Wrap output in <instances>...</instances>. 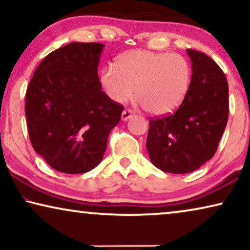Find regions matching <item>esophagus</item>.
Instances as JSON below:
<instances>
[{
	"mask_svg": "<svg viewBox=\"0 0 250 250\" xmlns=\"http://www.w3.org/2000/svg\"><path fill=\"white\" fill-rule=\"evenodd\" d=\"M133 116V111L131 109H125L124 111L122 112V119L123 121H127L128 118H131Z\"/></svg>",
	"mask_w": 250,
	"mask_h": 250,
	"instance_id": "esophagus-1",
	"label": "esophagus"
}]
</instances>
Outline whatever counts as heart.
<instances>
[{
	"instance_id": "b5f03b06",
	"label": "heart",
	"mask_w": 250,
	"mask_h": 250,
	"mask_svg": "<svg viewBox=\"0 0 250 250\" xmlns=\"http://www.w3.org/2000/svg\"><path fill=\"white\" fill-rule=\"evenodd\" d=\"M101 70L100 82L112 101L135 97L149 114L167 115L180 107L191 84V64L181 54L133 50Z\"/></svg>"
}]
</instances>
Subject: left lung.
I'll return each instance as SVG.
<instances>
[{
	"label": "left lung",
	"instance_id": "obj_1",
	"mask_svg": "<svg viewBox=\"0 0 250 250\" xmlns=\"http://www.w3.org/2000/svg\"><path fill=\"white\" fill-rule=\"evenodd\" d=\"M192 62L189 92L173 114L149 119L146 150L166 173L186 174L215 155L229 117V85L218 64L203 52L187 50Z\"/></svg>",
	"mask_w": 250,
	"mask_h": 250
}]
</instances>
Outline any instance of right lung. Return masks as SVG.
I'll use <instances>...</instances> for the list:
<instances>
[{"instance_id":"obj_1","label":"right lung","mask_w":250,"mask_h":250,"mask_svg":"<svg viewBox=\"0 0 250 250\" xmlns=\"http://www.w3.org/2000/svg\"><path fill=\"white\" fill-rule=\"evenodd\" d=\"M101 43L73 42L44 58L26 92L30 142L53 169L81 174L97 167L124 107L101 90Z\"/></svg>"}]
</instances>
